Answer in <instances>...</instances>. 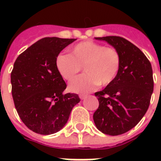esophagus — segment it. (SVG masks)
I'll list each match as a JSON object with an SVG mask.
<instances>
[{
    "label": "esophagus",
    "mask_w": 161,
    "mask_h": 161,
    "mask_svg": "<svg viewBox=\"0 0 161 161\" xmlns=\"http://www.w3.org/2000/svg\"><path fill=\"white\" fill-rule=\"evenodd\" d=\"M79 98H80V99H84L85 98H87V95H84V94H80V95H79Z\"/></svg>",
    "instance_id": "esophagus-1"
}]
</instances>
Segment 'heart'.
<instances>
[{"label":"heart","instance_id":"heart-1","mask_svg":"<svg viewBox=\"0 0 161 161\" xmlns=\"http://www.w3.org/2000/svg\"><path fill=\"white\" fill-rule=\"evenodd\" d=\"M120 62L117 50L85 41L72 47L69 54L57 56L55 65L61 77L68 81L72 80L83 66L86 73L72 81L68 88L73 93H87L98 84L107 86L112 83L119 73Z\"/></svg>","mask_w":161,"mask_h":161}]
</instances>
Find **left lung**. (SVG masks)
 <instances>
[{"label": "left lung", "mask_w": 161, "mask_h": 161, "mask_svg": "<svg viewBox=\"0 0 161 161\" xmlns=\"http://www.w3.org/2000/svg\"><path fill=\"white\" fill-rule=\"evenodd\" d=\"M95 39L117 50L121 62L114 80L95 93L99 106L93 121L105 135H122L140 122L149 108L154 89L152 67L140 49L126 39L116 36Z\"/></svg>", "instance_id": "1"}]
</instances>
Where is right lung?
Segmentation results:
<instances>
[{"mask_svg": "<svg viewBox=\"0 0 161 161\" xmlns=\"http://www.w3.org/2000/svg\"><path fill=\"white\" fill-rule=\"evenodd\" d=\"M76 39L45 37L16 58L11 74L15 107L26 126L48 135L67 124L73 108L80 102L76 93H64L65 82L56 68L57 56Z\"/></svg>", "mask_w": 161, "mask_h": 161, "instance_id": "obj_1", "label": "right lung"}]
</instances>
